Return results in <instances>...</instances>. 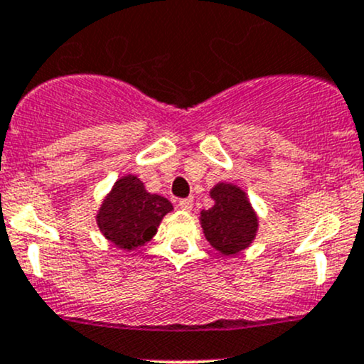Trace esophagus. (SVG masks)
<instances>
[{"label": "esophagus", "mask_w": 364, "mask_h": 364, "mask_svg": "<svg viewBox=\"0 0 364 364\" xmlns=\"http://www.w3.org/2000/svg\"><path fill=\"white\" fill-rule=\"evenodd\" d=\"M178 205H179V209L188 213V210H191V207H193V198H181V200L178 202Z\"/></svg>", "instance_id": "1"}]
</instances>
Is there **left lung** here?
<instances>
[{"instance_id": "1", "label": "left lung", "mask_w": 364, "mask_h": 364, "mask_svg": "<svg viewBox=\"0 0 364 364\" xmlns=\"http://www.w3.org/2000/svg\"><path fill=\"white\" fill-rule=\"evenodd\" d=\"M210 197L215 203L200 213L207 242L225 255L247 249L257 233V215L245 191L231 183H218L210 190Z\"/></svg>"}]
</instances>
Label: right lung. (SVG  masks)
<instances>
[{"label": "right lung", "mask_w": 364, "mask_h": 364, "mask_svg": "<svg viewBox=\"0 0 364 364\" xmlns=\"http://www.w3.org/2000/svg\"><path fill=\"white\" fill-rule=\"evenodd\" d=\"M173 203L161 195L149 193L139 178L127 174L115 181L97 214L100 231L107 240L124 250H133L151 240L162 218Z\"/></svg>", "instance_id": "obj_1"}]
</instances>
